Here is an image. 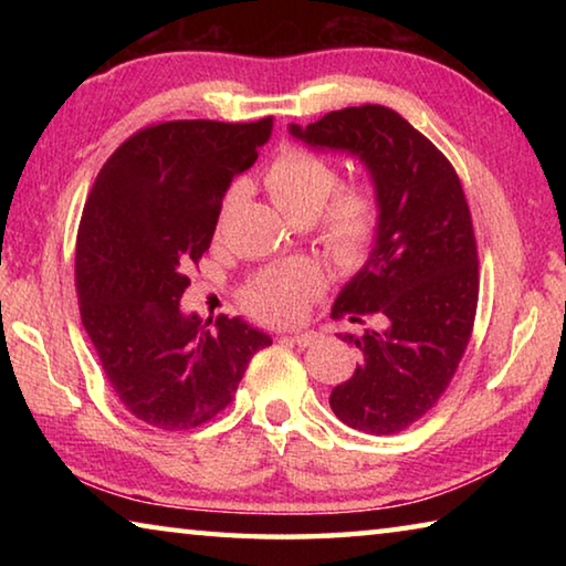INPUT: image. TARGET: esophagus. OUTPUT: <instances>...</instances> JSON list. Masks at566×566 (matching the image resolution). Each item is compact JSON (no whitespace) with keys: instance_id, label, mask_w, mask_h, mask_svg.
Masks as SVG:
<instances>
[{"instance_id":"obj_1","label":"esophagus","mask_w":566,"mask_h":566,"mask_svg":"<svg viewBox=\"0 0 566 566\" xmlns=\"http://www.w3.org/2000/svg\"><path fill=\"white\" fill-rule=\"evenodd\" d=\"M290 339L292 344H296V347H312V344H317L319 342V334L317 332H294V334H290Z\"/></svg>"}]
</instances>
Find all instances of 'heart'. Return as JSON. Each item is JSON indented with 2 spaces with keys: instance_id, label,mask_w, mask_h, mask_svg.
Segmentation results:
<instances>
[{
  "instance_id": "b5f03b06",
  "label": "heart",
  "mask_w": 566,
  "mask_h": 566,
  "mask_svg": "<svg viewBox=\"0 0 566 566\" xmlns=\"http://www.w3.org/2000/svg\"><path fill=\"white\" fill-rule=\"evenodd\" d=\"M339 186V171L327 157L306 147H284L264 169L272 202L290 219L314 217L317 239L337 264L367 260L379 232L377 197L361 185ZM227 202L224 207L229 205ZM322 276L306 260H292L256 274L244 286L247 310L264 322H294L319 292Z\"/></svg>"
}]
</instances>
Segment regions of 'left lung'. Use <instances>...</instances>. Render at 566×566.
<instances>
[{"mask_svg":"<svg viewBox=\"0 0 566 566\" xmlns=\"http://www.w3.org/2000/svg\"><path fill=\"white\" fill-rule=\"evenodd\" d=\"M304 145L347 151L367 167L379 232L332 317H377L357 344L361 361L332 389L329 407L367 434H395L437 405L472 337L479 262L472 217L454 167L395 109L361 104L290 124Z\"/></svg>","mask_w":566,"mask_h":566,"instance_id":"8db88e82","label":"left lung"}]
</instances>
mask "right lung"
I'll use <instances>...</instances> for the list:
<instances>
[{
    "mask_svg": "<svg viewBox=\"0 0 566 566\" xmlns=\"http://www.w3.org/2000/svg\"><path fill=\"white\" fill-rule=\"evenodd\" d=\"M272 117L147 127L104 161L76 234L80 314L129 415L181 432L214 419L272 337L242 317L213 327L179 306L212 244L232 179L254 165Z\"/></svg>",
    "mask_w": 566,
    "mask_h": 566,
    "instance_id": "right-lung-1",
    "label": "right lung"
}]
</instances>
